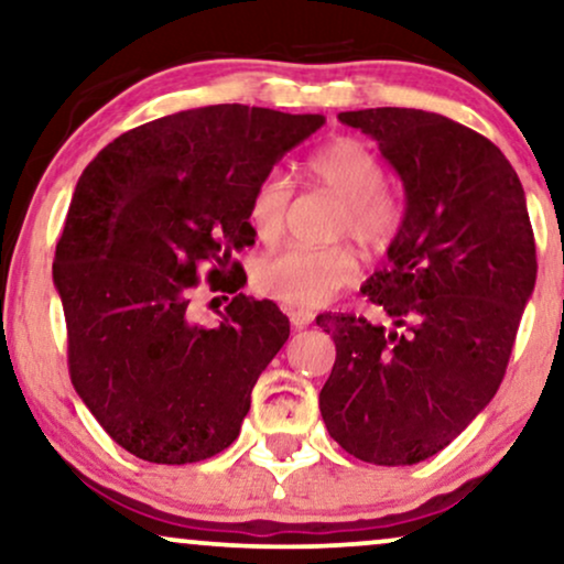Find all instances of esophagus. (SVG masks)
Segmentation results:
<instances>
[{"label": "esophagus", "mask_w": 564, "mask_h": 564, "mask_svg": "<svg viewBox=\"0 0 564 564\" xmlns=\"http://www.w3.org/2000/svg\"><path fill=\"white\" fill-rule=\"evenodd\" d=\"M289 319H291V325L302 330V327H306L312 323V319H315V315H312V312H306V310H289Z\"/></svg>", "instance_id": "obj_1"}]
</instances>
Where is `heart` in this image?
Here are the masks:
<instances>
[{"label": "heart", "mask_w": 564, "mask_h": 564, "mask_svg": "<svg viewBox=\"0 0 564 564\" xmlns=\"http://www.w3.org/2000/svg\"><path fill=\"white\" fill-rule=\"evenodd\" d=\"M312 176L344 199L338 234H351L369 252H384L403 226V203L395 192L384 189V169L372 148L354 138H340L312 153ZM294 197L291 176L270 169L254 184L249 197V220L262 241L281 237L289 205ZM359 260L348 245L286 247L254 268V286L275 302L294 310H315L330 302L340 289L351 286Z\"/></svg>", "instance_id": "1"}]
</instances>
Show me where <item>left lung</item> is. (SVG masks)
Listing matches in <instances>:
<instances>
[{
    "mask_svg": "<svg viewBox=\"0 0 564 564\" xmlns=\"http://www.w3.org/2000/svg\"><path fill=\"white\" fill-rule=\"evenodd\" d=\"M338 119L375 138L398 171L405 218L361 286L393 325L317 317L335 340L319 413L354 458L413 466L451 445L500 388L536 283V241L516 169L484 134L393 106Z\"/></svg>",
    "mask_w": 564,
    "mask_h": 564,
    "instance_id": "8db88e82",
    "label": "left lung"
}]
</instances>
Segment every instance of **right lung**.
Returning a JSON list of instances; mask_svg holds the SVG:
<instances>
[{"instance_id":"obj_1","label":"right lung","mask_w":564,"mask_h":564,"mask_svg":"<svg viewBox=\"0 0 564 564\" xmlns=\"http://www.w3.org/2000/svg\"><path fill=\"white\" fill-rule=\"evenodd\" d=\"M323 124L319 113L205 106L119 134L83 171L54 286L77 395L127 453L184 466L239 437L289 317L238 294L224 324L203 328L191 291L203 264L241 289L234 252L254 245V184Z\"/></svg>"}]
</instances>
